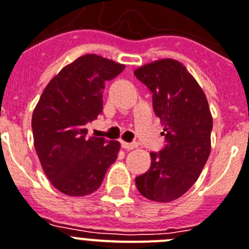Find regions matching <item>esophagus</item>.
<instances>
[{
	"label": "esophagus",
	"mask_w": 249,
	"mask_h": 249,
	"mask_svg": "<svg viewBox=\"0 0 249 249\" xmlns=\"http://www.w3.org/2000/svg\"><path fill=\"white\" fill-rule=\"evenodd\" d=\"M121 145H122L123 149H126V150H133L137 147V145L135 142H124V141H122Z\"/></svg>",
	"instance_id": "34e87169"
}]
</instances>
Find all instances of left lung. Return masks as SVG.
<instances>
[{
	"label": "left lung",
	"instance_id": "left-lung-1",
	"mask_svg": "<svg viewBox=\"0 0 249 249\" xmlns=\"http://www.w3.org/2000/svg\"><path fill=\"white\" fill-rule=\"evenodd\" d=\"M133 73L153 92L154 112L163 123L166 141L161 151L150 153V169L135 182L143 197L170 202L194 186L209 159L213 131L209 103L194 76L176 59L154 61Z\"/></svg>",
	"mask_w": 249,
	"mask_h": 249
}]
</instances>
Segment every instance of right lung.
Segmentation results:
<instances>
[{
	"mask_svg": "<svg viewBox=\"0 0 249 249\" xmlns=\"http://www.w3.org/2000/svg\"><path fill=\"white\" fill-rule=\"evenodd\" d=\"M124 65L85 54L65 66L43 91L33 112L34 147L51 183L67 196H86L102 184L121 143L88 137L85 124L103 110L106 83Z\"/></svg>",
	"mask_w": 249,
	"mask_h": 249,
	"instance_id": "add662e5",
	"label": "right lung"
}]
</instances>
